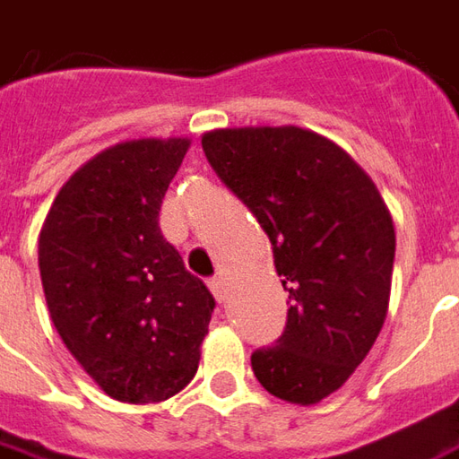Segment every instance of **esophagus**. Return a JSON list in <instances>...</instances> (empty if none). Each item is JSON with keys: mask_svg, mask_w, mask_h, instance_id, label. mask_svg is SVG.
<instances>
[{"mask_svg": "<svg viewBox=\"0 0 459 459\" xmlns=\"http://www.w3.org/2000/svg\"><path fill=\"white\" fill-rule=\"evenodd\" d=\"M208 288H211V293L219 298V300L223 298V278H221V275H213V278H208Z\"/></svg>", "mask_w": 459, "mask_h": 459, "instance_id": "obj_1", "label": "esophagus"}]
</instances>
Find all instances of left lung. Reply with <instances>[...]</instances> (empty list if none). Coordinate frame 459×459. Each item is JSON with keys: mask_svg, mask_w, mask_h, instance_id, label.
Masks as SVG:
<instances>
[{"mask_svg": "<svg viewBox=\"0 0 459 459\" xmlns=\"http://www.w3.org/2000/svg\"><path fill=\"white\" fill-rule=\"evenodd\" d=\"M204 153L273 246L288 318L251 368L271 395L313 405L348 380L383 328L395 229L341 146L298 126L221 129Z\"/></svg>", "mask_w": 459, "mask_h": 459, "instance_id": "8db88e82", "label": "left lung"}]
</instances>
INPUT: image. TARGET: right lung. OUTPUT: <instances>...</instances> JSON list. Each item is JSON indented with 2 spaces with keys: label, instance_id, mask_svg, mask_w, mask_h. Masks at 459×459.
<instances>
[{
  "label": "right lung",
  "instance_id": "right-lung-1",
  "mask_svg": "<svg viewBox=\"0 0 459 459\" xmlns=\"http://www.w3.org/2000/svg\"><path fill=\"white\" fill-rule=\"evenodd\" d=\"M186 139L117 143L54 198L39 271L64 345L121 403H161L198 370L216 300L163 238L159 211Z\"/></svg>",
  "mask_w": 459,
  "mask_h": 459
}]
</instances>
